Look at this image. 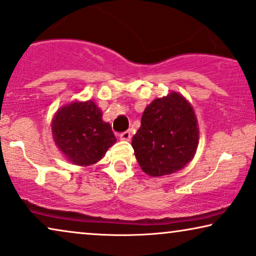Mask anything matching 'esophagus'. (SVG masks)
Listing matches in <instances>:
<instances>
[{"label": "esophagus", "instance_id": "1", "mask_svg": "<svg viewBox=\"0 0 256 256\" xmlns=\"http://www.w3.org/2000/svg\"><path fill=\"white\" fill-rule=\"evenodd\" d=\"M119 138L122 139V140H131V132L130 131H125L122 132V134H120V136H119Z\"/></svg>", "mask_w": 256, "mask_h": 256}]
</instances>
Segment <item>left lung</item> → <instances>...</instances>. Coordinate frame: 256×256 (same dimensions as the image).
Segmentation results:
<instances>
[{
    "label": "left lung",
    "mask_w": 256,
    "mask_h": 256,
    "mask_svg": "<svg viewBox=\"0 0 256 256\" xmlns=\"http://www.w3.org/2000/svg\"><path fill=\"white\" fill-rule=\"evenodd\" d=\"M132 138L139 166L146 174L162 176L185 168L196 154L199 126L193 106L182 94L156 98L142 114Z\"/></svg>",
    "instance_id": "8db88e82"
}]
</instances>
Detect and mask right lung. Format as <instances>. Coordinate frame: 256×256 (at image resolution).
Masks as SVG:
<instances>
[{
    "instance_id": "1",
    "label": "right lung",
    "mask_w": 256,
    "mask_h": 256,
    "mask_svg": "<svg viewBox=\"0 0 256 256\" xmlns=\"http://www.w3.org/2000/svg\"><path fill=\"white\" fill-rule=\"evenodd\" d=\"M102 110L94 100H74L60 108L51 120L54 144L66 160L90 166L103 158L117 142Z\"/></svg>"
}]
</instances>
